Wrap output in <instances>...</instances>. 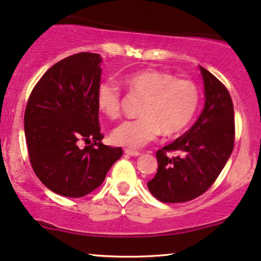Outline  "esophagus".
Wrapping results in <instances>:
<instances>
[{
  "mask_svg": "<svg viewBox=\"0 0 261 261\" xmlns=\"http://www.w3.org/2000/svg\"><path fill=\"white\" fill-rule=\"evenodd\" d=\"M125 153H126L127 155H130V156H138V155H141L140 151L133 150V149H125Z\"/></svg>",
  "mask_w": 261,
  "mask_h": 261,
  "instance_id": "obj_1",
  "label": "esophagus"
}]
</instances>
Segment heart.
I'll use <instances>...</instances> for the list:
<instances>
[{"label": "heart", "mask_w": 261, "mask_h": 261, "mask_svg": "<svg viewBox=\"0 0 261 261\" xmlns=\"http://www.w3.org/2000/svg\"><path fill=\"white\" fill-rule=\"evenodd\" d=\"M123 84L128 95L141 97L138 119L121 123L112 133L114 143L140 148L163 134L173 136L183 131L195 115L200 90L189 79L176 78L159 70H143L125 75ZM97 107L110 119L121 114L123 94L113 82H103L97 89Z\"/></svg>", "instance_id": "b5f03b06"}]
</instances>
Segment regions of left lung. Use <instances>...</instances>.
<instances>
[{
	"mask_svg": "<svg viewBox=\"0 0 261 261\" xmlns=\"http://www.w3.org/2000/svg\"><path fill=\"white\" fill-rule=\"evenodd\" d=\"M200 70L206 97L202 113L189 131L156 151L158 172L147 184L151 195L161 202H187L206 193L235 144L231 96L218 78L206 68Z\"/></svg>",
	"mask_w": 261,
	"mask_h": 261,
	"instance_id": "left-lung-1",
	"label": "left lung"
}]
</instances>
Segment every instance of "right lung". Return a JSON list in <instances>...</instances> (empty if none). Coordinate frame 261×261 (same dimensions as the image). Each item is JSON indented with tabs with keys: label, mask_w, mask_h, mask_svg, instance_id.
Listing matches in <instances>:
<instances>
[{
	"label": "right lung",
	"mask_w": 261,
	"mask_h": 261,
	"mask_svg": "<svg viewBox=\"0 0 261 261\" xmlns=\"http://www.w3.org/2000/svg\"><path fill=\"white\" fill-rule=\"evenodd\" d=\"M101 62L95 53L62 59L42 75L26 105L30 163L39 180L59 195L90 194L123 155L120 147L101 143L96 100ZM82 141L84 148H80Z\"/></svg>",
	"instance_id": "add662e5"
}]
</instances>
